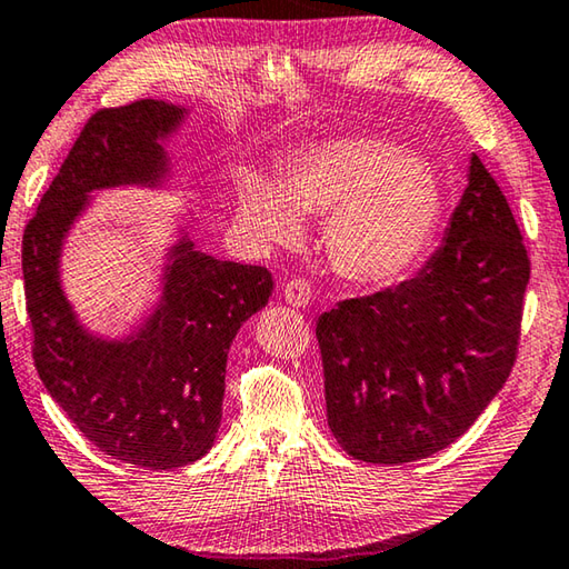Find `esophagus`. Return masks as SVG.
Instances as JSON below:
<instances>
[{"label": "esophagus", "instance_id": "34e87169", "mask_svg": "<svg viewBox=\"0 0 569 569\" xmlns=\"http://www.w3.org/2000/svg\"><path fill=\"white\" fill-rule=\"evenodd\" d=\"M283 298L286 303L291 306H306L311 301V286H308V281H303V278H293V281H288L283 286Z\"/></svg>", "mask_w": 569, "mask_h": 569}]
</instances>
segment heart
Segmentation results:
<instances>
[{"label":"heart","mask_w":569,"mask_h":569,"mask_svg":"<svg viewBox=\"0 0 569 569\" xmlns=\"http://www.w3.org/2000/svg\"><path fill=\"white\" fill-rule=\"evenodd\" d=\"M303 216H326L333 271L356 286H389L427 258L445 213L437 170L381 138H331L291 152L273 182L243 172L236 218L261 246H288Z\"/></svg>","instance_id":"b5f03b06"}]
</instances>
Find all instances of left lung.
Listing matches in <instances>:
<instances>
[{"label": "left lung", "instance_id": "8db88e82", "mask_svg": "<svg viewBox=\"0 0 569 569\" xmlns=\"http://www.w3.org/2000/svg\"><path fill=\"white\" fill-rule=\"evenodd\" d=\"M529 258L505 192L469 160L445 246L421 271L319 316L326 417L346 455L407 465L475 423L512 371Z\"/></svg>", "mask_w": 569, "mask_h": 569}]
</instances>
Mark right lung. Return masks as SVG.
Listing matches in <instances>:
<instances>
[{
  "mask_svg": "<svg viewBox=\"0 0 569 569\" xmlns=\"http://www.w3.org/2000/svg\"><path fill=\"white\" fill-rule=\"evenodd\" d=\"M182 114L162 100L94 112L22 238L32 359L44 389L84 439L142 469H176L208 455L223 417L230 343L273 291L268 268L218 261L182 236L170 250L160 303L128 339L88 333L67 303V230L92 190L158 186L168 172L160 140Z\"/></svg>",
  "mask_w": 569,
  "mask_h": 569,
  "instance_id": "1",
  "label": "right lung"
}]
</instances>
